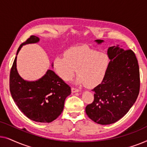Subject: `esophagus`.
Listing matches in <instances>:
<instances>
[{
  "mask_svg": "<svg viewBox=\"0 0 147 147\" xmlns=\"http://www.w3.org/2000/svg\"><path fill=\"white\" fill-rule=\"evenodd\" d=\"M80 92V90L77 89V88H74V87L71 88V92H72V93H75V92Z\"/></svg>",
  "mask_w": 147,
  "mask_h": 147,
  "instance_id": "esophagus-1",
  "label": "esophagus"
}]
</instances>
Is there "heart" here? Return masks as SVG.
Here are the masks:
<instances>
[{
	"mask_svg": "<svg viewBox=\"0 0 147 147\" xmlns=\"http://www.w3.org/2000/svg\"><path fill=\"white\" fill-rule=\"evenodd\" d=\"M65 56L56 57L54 61L56 71L63 80L70 81L76 69L78 84L92 87L103 80L108 65L105 53L89 48H78L68 50Z\"/></svg>",
	"mask_w": 147,
	"mask_h": 147,
	"instance_id": "obj_1",
	"label": "heart"
}]
</instances>
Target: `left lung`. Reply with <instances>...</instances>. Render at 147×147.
<instances>
[{
  "instance_id": "8db88e82",
  "label": "left lung",
  "mask_w": 147,
  "mask_h": 147,
  "mask_svg": "<svg viewBox=\"0 0 147 147\" xmlns=\"http://www.w3.org/2000/svg\"><path fill=\"white\" fill-rule=\"evenodd\" d=\"M98 44L103 40H96ZM110 61L102 83L92 90L94 100L86 107L88 117L100 124L118 121L136 102L140 90L139 66L131 49L110 47Z\"/></svg>"
}]
</instances>
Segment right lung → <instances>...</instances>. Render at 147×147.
Instances as JSON below:
<instances>
[{
  "mask_svg": "<svg viewBox=\"0 0 147 147\" xmlns=\"http://www.w3.org/2000/svg\"><path fill=\"white\" fill-rule=\"evenodd\" d=\"M39 41V37L31 35L19 46L17 55L23 45ZM9 87L19 110L29 119L45 123L53 121L61 114L65 98L71 92V88L51 69L37 81L23 80L17 69V56L10 72Z\"/></svg>",
  "mask_w": 147,
  "mask_h": 147,
  "instance_id": "obj_1",
  "label": "right lung"
}]
</instances>
